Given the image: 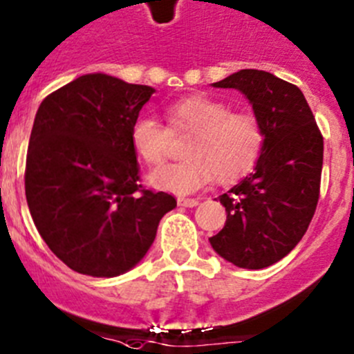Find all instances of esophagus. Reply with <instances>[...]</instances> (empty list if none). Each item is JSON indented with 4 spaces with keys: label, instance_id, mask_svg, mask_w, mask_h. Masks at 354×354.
Segmentation results:
<instances>
[{
    "label": "esophagus",
    "instance_id": "esophagus-1",
    "mask_svg": "<svg viewBox=\"0 0 354 354\" xmlns=\"http://www.w3.org/2000/svg\"><path fill=\"white\" fill-rule=\"evenodd\" d=\"M178 204L185 207H194L199 204V199H192V197H180V199H178Z\"/></svg>",
    "mask_w": 354,
    "mask_h": 354
}]
</instances>
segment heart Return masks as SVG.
<instances>
[{"mask_svg": "<svg viewBox=\"0 0 354 354\" xmlns=\"http://www.w3.org/2000/svg\"><path fill=\"white\" fill-rule=\"evenodd\" d=\"M167 127L187 134L185 158L151 173L157 188L188 194L213 178L220 183L239 180L255 167L266 145V131L252 111H230L227 102L204 94L187 95L166 108ZM157 118L141 115L131 125V147L150 166L166 158L171 134Z\"/></svg>", "mask_w": 354, "mask_h": 354, "instance_id": "obj_1", "label": "heart"}]
</instances>
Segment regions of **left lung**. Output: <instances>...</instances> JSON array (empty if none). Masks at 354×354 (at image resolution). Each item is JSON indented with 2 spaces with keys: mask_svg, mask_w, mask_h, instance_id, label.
Masks as SVG:
<instances>
[{
  "mask_svg": "<svg viewBox=\"0 0 354 354\" xmlns=\"http://www.w3.org/2000/svg\"><path fill=\"white\" fill-rule=\"evenodd\" d=\"M237 88L266 131L255 173L220 196L227 222L209 237L234 266L263 269L297 246L315 216L323 167V136L302 91L260 69H241L213 84Z\"/></svg>",
  "mask_w": 354,
  "mask_h": 354,
  "instance_id": "1",
  "label": "left lung"
}]
</instances>
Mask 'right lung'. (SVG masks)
I'll use <instances>...</instances> for the list:
<instances>
[{"label":"right lung","mask_w":354,"mask_h":354,"mask_svg":"<svg viewBox=\"0 0 354 354\" xmlns=\"http://www.w3.org/2000/svg\"><path fill=\"white\" fill-rule=\"evenodd\" d=\"M153 88L92 73L43 99L26 157V199L52 253L69 269L113 277L136 266L176 207L140 183L131 125Z\"/></svg>","instance_id":"add662e5"}]
</instances>
